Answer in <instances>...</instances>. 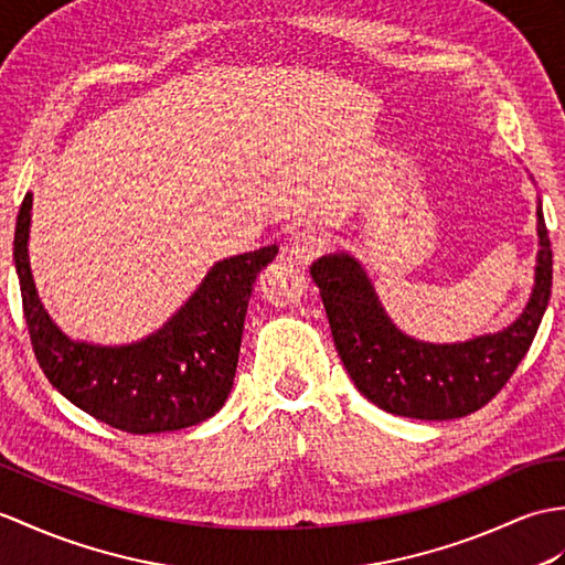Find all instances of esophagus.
I'll list each match as a JSON object with an SVG mask.
<instances>
[{
    "instance_id": "esophagus-1",
    "label": "esophagus",
    "mask_w": 565,
    "mask_h": 565,
    "mask_svg": "<svg viewBox=\"0 0 565 565\" xmlns=\"http://www.w3.org/2000/svg\"><path fill=\"white\" fill-rule=\"evenodd\" d=\"M286 250L291 255V259L298 262V265H310L312 259H318L327 250V241L320 231L303 228L294 235V241Z\"/></svg>"
}]
</instances>
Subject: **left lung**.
<instances>
[{
  "mask_svg": "<svg viewBox=\"0 0 565 565\" xmlns=\"http://www.w3.org/2000/svg\"><path fill=\"white\" fill-rule=\"evenodd\" d=\"M534 288L527 308L505 330L460 344H426L402 334L385 315L363 267L347 253L312 262L334 347L365 399L397 416L445 422L489 404L515 373L540 330L551 296V241L536 206Z\"/></svg>",
  "mask_w": 565,
  "mask_h": 565,
  "instance_id": "left-lung-1",
  "label": "left lung"
}]
</instances>
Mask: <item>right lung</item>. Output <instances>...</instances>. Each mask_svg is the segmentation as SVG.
<instances>
[{"instance_id": "add662e5", "label": "right lung", "mask_w": 565, "mask_h": 565, "mask_svg": "<svg viewBox=\"0 0 565 565\" xmlns=\"http://www.w3.org/2000/svg\"><path fill=\"white\" fill-rule=\"evenodd\" d=\"M31 206L29 192L17 218L14 262L31 344L52 387L98 422L135 436L180 430L214 416L233 387L255 279L279 247L216 262L159 332L135 344L98 347L62 334L35 294Z\"/></svg>"}]
</instances>
